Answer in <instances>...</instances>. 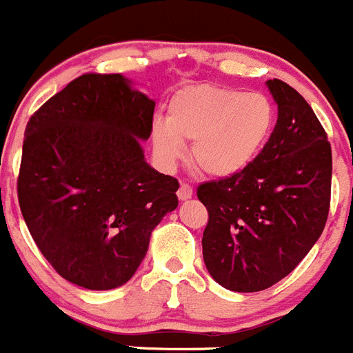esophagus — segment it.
Returning <instances> with one entry per match:
<instances>
[{
	"instance_id": "esophagus-1",
	"label": "esophagus",
	"mask_w": 353,
	"mask_h": 353,
	"mask_svg": "<svg viewBox=\"0 0 353 353\" xmlns=\"http://www.w3.org/2000/svg\"><path fill=\"white\" fill-rule=\"evenodd\" d=\"M192 195H194V190H192V186L186 185V183H181L179 190H177V197H179V201H188Z\"/></svg>"
}]
</instances>
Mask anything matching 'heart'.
<instances>
[{"label":"heart","mask_w":353,"mask_h":353,"mask_svg":"<svg viewBox=\"0 0 353 353\" xmlns=\"http://www.w3.org/2000/svg\"><path fill=\"white\" fill-rule=\"evenodd\" d=\"M275 125L274 104L265 94L195 85L170 99L167 119H154L151 142L158 161L172 168L186 140L194 165L211 177H231L261 154Z\"/></svg>","instance_id":"heart-1"}]
</instances>
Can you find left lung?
Instances as JSON below:
<instances>
[{"label":"left lung","instance_id":"left-lung-1","mask_svg":"<svg viewBox=\"0 0 353 353\" xmlns=\"http://www.w3.org/2000/svg\"><path fill=\"white\" fill-rule=\"evenodd\" d=\"M277 124L261 154L231 177L202 183L210 220L202 256L225 290L254 293L291 274L323 232L330 206L332 151L307 101L268 79Z\"/></svg>","mask_w":353,"mask_h":353}]
</instances>
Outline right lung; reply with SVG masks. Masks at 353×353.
Returning <instances> with one entry per match:
<instances>
[{"mask_svg": "<svg viewBox=\"0 0 353 353\" xmlns=\"http://www.w3.org/2000/svg\"><path fill=\"white\" fill-rule=\"evenodd\" d=\"M154 101L122 74H83L24 131L17 197L37 247L65 281L113 290L177 208L179 183L145 161Z\"/></svg>", "mask_w": 353, "mask_h": 353, "instance_id": "1", "label": "right lung"}]
</instances>
